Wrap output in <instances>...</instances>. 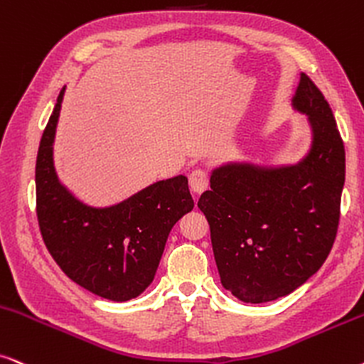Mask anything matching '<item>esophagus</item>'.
I'll return each mask as SVG.
<instances>
[{
	"label": "esophagus",
	"mask_w": 364,
	"mask_h": 364,
	"mask_svg": "<svg viewBox=\"0 0 364 364\" xmlns=\"http://www.w3.org/2000/svg\"><path fill=\"white\" fill-rule=\"evenodd\" d=\"M188 183H191L193 193H202L207 187H209V177H207L205 171L196 168V171H192L191 177H188Z\"/></svg>",
	"instance_id": "1"
}]
</instances>
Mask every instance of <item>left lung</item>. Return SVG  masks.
Here are the masks:
<instances>
[{
  "label": "left lung",
  "mask_w": 364,
  "mask_h": 364,
  "mask_svg": "<svg viewBox=\"0 0 364 364\" xmlns=\"http://www.w3.org/2000/svg\"><path fill=\"white\" fill-rule=\"evenodd\" d=\"M292 107L308 117L309 152L297 164L229 162L210 173L199 209L210 225L220 282L244 303L303 286L331 251L344 186V145L331 107L301 73Z\"/></svg>",
  "instance_id": "obj_1"
}]
</instances>
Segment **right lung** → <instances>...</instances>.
Here are the masks:
<instances>
[{
    "instance_id": "1",
    "label": "right lung",
    "mask_w": 364,
    "mask_h": 364,
    "mask_svg": "<svg viewBox=\"0 0 364 364\" xmlns=\"http://www.w3.org/2000/svg\"><path fill=\"white\" fill-rule=\"evenodd\" d=\"M65 87L36 157V215L51 257L73 282L110 301L141 294L157 272L176 223L193 209L186 176L159 181L110 207L78 200L58 181L53 164Z\"/></svg>"
}]
</instances>
